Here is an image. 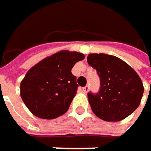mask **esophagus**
Returning <instances> with one entry per match:
<instances>
[{"label":"esophagus","mask_w":151,"mask_h":151,"mask_svg":"<svg viewBox=\"0 0 151 151\" xmlns=\"http://www.w3.org/2000/svg\"><path fill=\"white\" fill-rule=\"evenodd\" d=\"M88 90H89V86H86L85 87H83V91H84L85 93L88 92Z\"/></svg>","instance_id":"esophagus-1"}]
</instances>
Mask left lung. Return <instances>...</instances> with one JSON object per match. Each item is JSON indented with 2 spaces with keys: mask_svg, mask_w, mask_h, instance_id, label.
<instances>
[{
  "mask_svg": "<svg viewBox=\"0 0 151 151\" xmlns=\"http://www.w3.org/2000/svg\"><path fill=\"white\" fill-rule=\"evenodd\" d=\"M87 63L100 77V90L88 93L92 111L105 121H120L140 104L144 86L139 75L120 58L106 54H90Z\"/></svg>",
  "mask_w": 151,
  "mask_h": 151,
  "instance_id": "obj_1",
  "label": "left lung"
}]
</instances>
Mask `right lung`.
I'll return each mask as SVG.
<instances>
[{
	"label": "right lung",
	"mask_w": 151,
	"mask_h": 151,
	"mask_svg": "<svg viewBox=\"0 0 151 151\" xmlns=\"http://www.w3.org/2000/svg\"><path fill=\"white\" fill-rule=\"evenodd\" d=\"M85 58L78 52L63 50L32 66L22 80L21 97L35 116L54 119L64 115L76 95V77L71 70Z\"/></svg>",
	"instance_id": "obj_1"
}]
</instances>
